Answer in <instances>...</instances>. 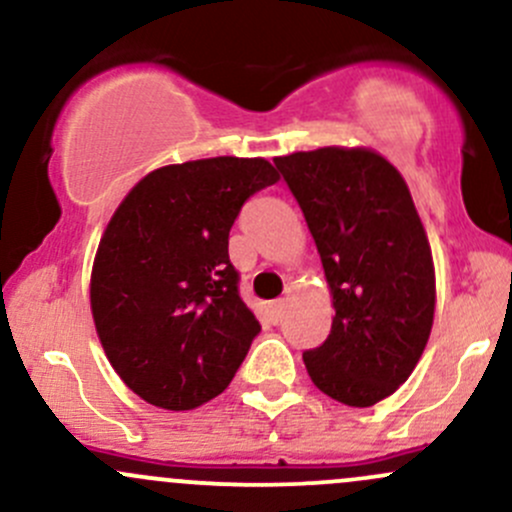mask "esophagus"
Here are the masks:
<instances>
[{
    "label": "esophagus",
    "mask_w": 512,
    "mask_h": 512,
    "mask_svg": "<svg viewBox=\"0 0 512 512\" xmlns=\"http://www.w3.org/2000/svg\"><path fill=\"white\" fill-rule=\"evenodd\" d=\"M267 311H270V316L274 321L282 319V311H284V301L282 299H274L270 301V306H267Z\"/></svg>",
    "instance_id": "obj_1"
}]
</instances>
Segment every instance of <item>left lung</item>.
<instances>
[{
  "instance_id": "1",
  "label": "left lung",
  "mask_w": 512,
  "mask_h": 512,
  "mask_svg": "<svg viewBox=\"0 0 512 512\" xmlns=\"http://www.w3.org/2000/svg\"><path fill=\"white\" fill-rule=\"evenodd\" d=\"M324 265L333 314L304 353L311 383L348 407H373L417 368L437 306L432 247L400 171L368 147L274 159Z\"/></svg>"
}]
</instances>
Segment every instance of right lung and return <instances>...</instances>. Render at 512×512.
Masks as SVG:
<instances>
[{
	"label": "right lung",
	"instance_id": "right-lung-1",
	"mask_svg": "<svg viewBox=\"0 0 512 512\" xmlns=\"http://www.w3.org/2000/svg\"><path fill=\"white\" fill-rule=\"evenodd\" d=\"M277 181L262 157L184 161L149 171L112 213L90 311L115 373L149 405L196 410L238 373L260 321L238 294L230 228Z\"/></svg>",
	"mask_w": 512,
	"mask_h": 512
}]
</instances>
